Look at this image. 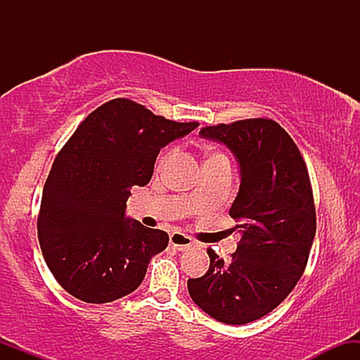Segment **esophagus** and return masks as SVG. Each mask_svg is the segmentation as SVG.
<instances>
[{
  "instance_id": "34e87169",
  "label": "esophagus",
  "mask_w": 360,
  "mask_h": 360,
  "mask_svg": "<svg viewBox=\"0 0 360 360\" xmlns=\"http://www.w3.org/2000/svg\"><path fill=\"white\" fill-rule=\"evenodd\" d=\"M169 242H171V245L177 250H186L188 247L193 245V238L188 237V235L181 233V232L171 233V237H169Z\"/></svg>"
}]
</instances>
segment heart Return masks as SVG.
Here are the masks:
<instances>
[{
    "label": "heart",
    "instance_id": "b5f03b06",
    "mask_svg": "<svg viewBox=\"0 0 360 360\" xmlns=\"http://www.w3.org/2000/svg\"><path fill=\"white\" fill-rule=\"evenodd\" d=\"M212 155H217V154H212ZM171 157H172V150H166V152H164V154L159 157V160H157V169H160V167L166 166L169 160H171Z\"/></svg>",
    "mask_w": 360,
    "mask_h": 360
}]
</instances>
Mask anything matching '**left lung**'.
<instances>
[{
	"label": "left lung",
	"instance_id": "obj_1",
	"mask_svg": "<svg viewBox=\"0 0 360 360\" xmlns=\"http://www.w3.org/2000/svg\"><path fill=\"white\" fill-rule=\"evenodd\" d=\"M200 135L225 143L240 164L230 217L242 238L230 260L206 250L210 269L188 279V291L214 320L250 323L279 307L307 267L316 232L308 167L295 140L271 118L218 123Z\"/></svg>",
	"mask_w": 360,
	"mask_h": 360
}]
</instances>
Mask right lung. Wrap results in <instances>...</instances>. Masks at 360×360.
<instances>
[{
  "mask_svg": "<svg viewBox=\"0 0 360 360\" xmlns=\"http://www.w3.org/2000/svg\"><path fill=\"white\" fill-rule=\"evenodd\" d=\"M198 125L127 98L79 123L53 160L37 220L45 262L69 295L100 304L140 286L169 235L125 218L130 188L148 184L160 148Z\"/></svg>",
  "mask_w": 360,
  "mask_h": 360,
  "instance_id": "add662e5",
  "label": "right lung"
}]
</instances>
